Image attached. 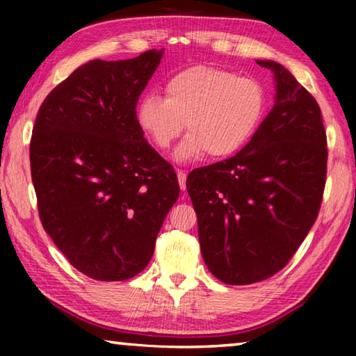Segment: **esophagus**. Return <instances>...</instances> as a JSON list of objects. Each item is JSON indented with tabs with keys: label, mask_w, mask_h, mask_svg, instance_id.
I'll return each mask as SVG.
<instances>
[{
	"label": "esophagus",
	"mask_w": 356,
	"mask_h": 356,
	"mask_svg": "<svg viewBox=\"0 0 356 356\" xmlns=\"http://www.w3.org/2000/svg\"><path fill=\"white\" fill-rule=\"evenodd\" d=\"M177 179H179V185H180V190L185 191L186 190V172L179 170L177 171Z\"/></svg>",
	"instance_id": "34e87169"
}]
</instances>
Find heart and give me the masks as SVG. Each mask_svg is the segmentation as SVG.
Returning a JSON list of instances; mask_svg holds the SVG:
<instances>
[{"mask_svg":"<svg viewBox=\"0 0 356 356\" xmlns=\"http://www.w3.org/2000/svg\"><path fill=\"white\" fill-rule=\"evenodd\" d=\"M166 97L149 92L138 105L141 130L161 150L170 149L185 129L188 135L176 149L179 161L226 159L254 135L267 108L261 83L210 65H195L174 74L165 84Z\"/></svg>","mask_w":356,"mask_h":356,"instance_id":"1","label":"heart"}]
</instances>
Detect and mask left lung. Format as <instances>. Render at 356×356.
<instances>
[{
    "mask_svg": "<svg viewBox=\"0 0 356 356\" xmlns=\"http://www.w3.org/2000/svg\"><path fill=\"white\" fill-rule=\"evenodd\" d=\"M275 105L231 159L197 168L186 190L207 268L231 286L284 268L308 236L327 179V134L316 99L275 61Z\"/></svg>",
    "mask_w": 356,
    "mask_h": 356,
    "instance_id": "1",
    "label": "left lung"
}]
</instances>
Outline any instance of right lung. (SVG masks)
I'll return each mask as SVG.
<instances>
[{
	"mask_svg": "<svg viewBox=\"0 0 356 356\" xmlns=\"http://www.w3.org/2000/svg\"><path fill=\"white\" fill-rule=\"evenodd\" d=\"M163 56L94 59L47 95L29 161L42 226L83 275L124 281L154 254L179 197L174 168L144 138L136 104Z\"/></svg>",
	"mask_w": 356,
	"mask_h": 356,
	"instance_id": "1",
	"label": "right lung"
}]
</instances>
